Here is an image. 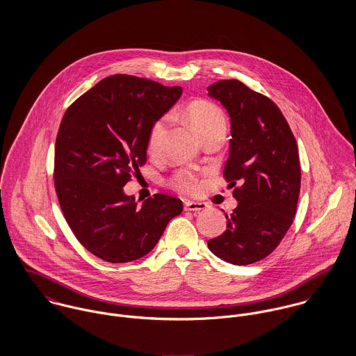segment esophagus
<instances>
[{
    "instance_id": "34e87169",
    "label": "esophagus",
    "mask_w": 356,
    "mask_h": 356,
    "mask_svg": "<svg viewBox=\"0 0 356 356\" xmlns=\"http://www.w3.org/2000/svg\"><path fill=\"white\" fill-rule=\"evenodd\" d=\"M207 208V204L197 203V202H188L185 203V211H193V212H199Z\"/></svg>"
}]
</instances>
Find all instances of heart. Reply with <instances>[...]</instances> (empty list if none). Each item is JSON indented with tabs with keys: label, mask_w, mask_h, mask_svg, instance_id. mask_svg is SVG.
<instances>
[{
	"label": "heart",
	"mask_w": 356,
	"mask_h": 356,
	"mask_svg": "<svg viewBox=\"0 0 356 356\" xmlns=\"http://www.w3.org/2000/svg\"><path fill=\"white\" fill-rule=\"evenodd\" d=\"M188 118L195 129V131L203 138L215 131H226V119L223 112L213 104L208 102H192L186 108ZM165 122L164 119L157 120L151 129L148 137V152L156 154L160 148V141L164 133ZM171 185L181 192H195L199 185L197 177L186 170H181L171 178Z\"/></svg>",
	"instance_id": "b5f03b06"
}]
</instances>
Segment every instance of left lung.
Here are the masks:
<instances>
[{"mask_svg": "<svg viewBox=\"0 0 356 356\" xmlns=\"http://www.w3.org/2000/svg\"><path fill=\"white\" fill-rule=\"evenodd\" d=\"M232 122V140L223 177L238 202L227 227L208 241L222 260L245 266L271 254L296 215L300 160L293 133L280 108L237 79L208 86Z\"/></svg>", "mask_w": 356, "mask_h": 356, "instance_id": "1", "label": "left lung"}]
</instances>
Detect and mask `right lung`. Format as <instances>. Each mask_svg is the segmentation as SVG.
Returning <instances> with one entry per match:
<instances>
[{
	"mask_svg": "<svg viewBox=\"0 0 356 356\" xmlns=\"http://www.w3.org/2000/svg\"><path fill=\"white\" fill-rule=\"evenodd\" d=\"M182 95L147 78L116 74L72 102L54 148V188L78 241L109 263L151 252L182 202L156 193L137 207L123 186L147 163L154 122Z\"/></svg>",
	"mask_w": 356,
	"mask_h": 356,
	"instance_id": "1",
	"label": "right lung"
}]
</instances>
